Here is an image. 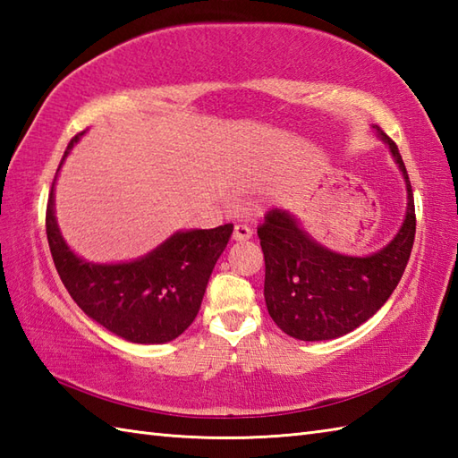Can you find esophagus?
I'll return each mask as SVG.
<instances>
[{
  "instance_id": "esophagus-1",
  "label": "esophagus",
  "mask_w": 458,
  "mask_h": 458,
  "mask_svg": "<svg viewBox=\"0 0 458 458\" xmlns=\"http://www.w3.org/2000/svg\"><path fill=\"white\" fill-rule=\"evenodd\" d=\"M250 238H251L250 226H244V224H238V226H234V240L236 242H246Z\"/></svg>"
}]
</instances>
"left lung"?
<instances>
[{
	"mask_svg": "<svg viewBox=\"0 0 458 458\" xmlns=\"http://www.w3.org/2000/svg\"><path fill=\"white\" fill-rule=\"evenodd\" d=\"M400 167L407 208L402 228L369 256H348L310 238L293 212L274 208L259 224L258 236L266 259L264 297L267 313L285 335L333 340L352 333L374 317L400 284L415 240L411 182L397 145L372 123Z\"/></svg>",
	"mask_w": 458,
	"mask_h": 458,
	"instance_id": "1",
	"label": "left lung"
}]
</instances>
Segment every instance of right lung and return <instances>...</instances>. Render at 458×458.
Listing matches in <instances>:
<instances>
[{"instance_id": "add662e5", "label": "right lung", "mask_w": 458, "mask_h": 458, "mask_svg": "<svg viewBox=\"0 0 458 458\" xmlns=\"http://www.w3.org/2000/svg\"><path fill=\"white\" fill-rule=\"evenodd\" d=\"M84 133L68 143L58 171ZM55 182L47 204V240L74 303L128 343L163 344L182 335L199 313L212 269L234 226L179 230L138 259L94 264L74 254L61 234L55 216Z\"/></svg>"}]
</instances>
